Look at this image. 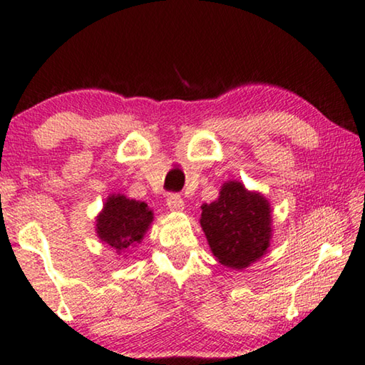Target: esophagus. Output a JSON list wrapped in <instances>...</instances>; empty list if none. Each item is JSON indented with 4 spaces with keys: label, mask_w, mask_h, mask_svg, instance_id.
I'll return each instance as SVG.
<instances>
[{
    "label": "esophagus",
    "mask_w": 365,
    "mask_h": 365,
    "mask_svg": "<svg viewBox=\"0 0 365 365\" xmlns=\"http://www.w3.org/2000/svg\"><path fill=\"white\" fill-rule=\"evenodd\" d=\"M166 205H168V209L173 210V212H181L184 209V200H182L181 195L173 192V194H168Z\"/></svg>",
    "instance_id": "esophagus-1"
}]
</instances>
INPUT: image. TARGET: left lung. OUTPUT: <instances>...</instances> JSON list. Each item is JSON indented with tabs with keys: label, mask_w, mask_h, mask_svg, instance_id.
Listing matches in <instances>:
<instances>
[{
	"label": "left lung",
	"mask_w": 365,
	"mask_h": 365,
	"mask_svg": "<svg viewBox=\"0 0 365 365\" xmlns=\"http://www.w3.org/2000/svg\"><path fill=\"white\" fill-rule=\"evenodd\" d=\"M200 225L223 266L248 267L266 253L271 240V209L262 195L230 181L212 204L202 205Z\"/></svg>",
	"instance_id": "8db88e82"
}]
</instances>
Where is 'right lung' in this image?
I'll return each mask as SVG.
<instances>
[{"instance_id":"right-lung-1","label":"right lung","mask_w":365,"mask_h":365,"mask_svg":"<svg viewBox=\"0 0 365 365\" xmlns=\"http://www.w3.org/2000/svg\"><path fill=\"white\" fill-rule=\"evenodd\" d=\"M153 214L145 202L127 199L120 194L110 195L104 210L98 217V235L117 253L140 243L147 232Z\"/></svg>"}]
</instances>
